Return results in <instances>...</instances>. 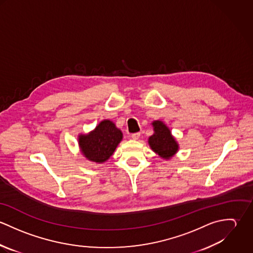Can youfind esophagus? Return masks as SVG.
Masks as SVG:
<instances>
[{"label": "esophagus", "instance_id": "obj_1", "mask_svg": "<svg viewBox=\"0 0 253 253\" xmlns=\"http://www.w3.org/2000/svg\"><path fill=\"white\" fill-rule=\"evenodd\" d=\"M139 137H140V132H135V133H132V134H131V138L134 139V140L139 139Z\"/></svg>", "mask_w": 253, "mask_h": 253}]
</instances>
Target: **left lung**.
I'll list each match as a JSON object with an SVG mask.
<instances>
[{
  "instance_id": "obj_1",
  "label": "left lung",
  "mask_w": 253,
  "mask_h": 253,
  "mask_svg": "<svg viewBox=\"0 0 253 253\" xmlns=\"http://www.w3.org/2000/svg\"><path fill=\"white\" fill-rule=\"evenodd\" d=\"M154 134L149 138V144L154 152L165 159L171 158L178 150V144L172 137L169 127L162 122L153 123Z\"/></svg>"
}]
</instances>
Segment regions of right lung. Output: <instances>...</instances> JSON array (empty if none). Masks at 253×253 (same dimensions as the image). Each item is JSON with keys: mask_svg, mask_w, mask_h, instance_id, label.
I'll return each mask as SVG.
<instances>
[{"mask_svg": "<svg viewBox=\"0 0 253 253\" xmlns=\"http://www.w3.org/2000/svg\"><path fill=\"white\" fill-rule=\"evenodd\" d=\"M123 138L122 131L111 121H102L93 131L80 135L79 144L83 154L91 162L103 163L113 155Z\"/></svg>", "mask_w": 253, "mask_h": 253, "instance_id": "add662e5", "label": "right lung"}]
</instances>
